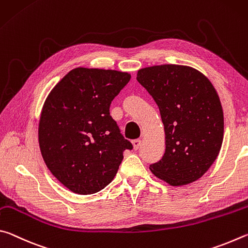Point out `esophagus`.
<instances>
[{
    "instance_id": "34e87169",
    "label": "esophagus",
    "mask_w": 248,
    "mask_h": 248,
    "mask_svg": "<svg viewBox=\"0 0 248 248\" xmlns=\"http://www.w3.org/2000/svg\"><path fill=\"white\" fill-rule=\"evenodd\" d=\"M132 144H133V146H134V149H135V150H138V149L140 148V146H141V140H133V141H132Z\"/></svg>"
}]
</instances>
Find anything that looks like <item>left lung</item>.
<instances>
[{"instance_id":"left-lung-1","label":"left lung","mask_w":248,"mask_h":248,"mask_svg":"<svg viewBox=\"0 0 248 248\" xmlns=\"http://www.w3.org/2000/svg\"><path fill=\"white\" fill-rule=\"evenodd\" d=\"M137 80L159 108L166 151L150 170L172 186L192 183L215 162L223 140V111L210 80L197 69L164 64L141 68Z\"/></svg>"}]
</instances>
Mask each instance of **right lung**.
<instances>
[{
  "label": "right lung",
  "mask_w": 248,
  "mask_h": 248,
  "mask_svg": "<svg viewBox=\"0 0 248 248\" xmlns=\"http://www.w3.org/2000/svg\"><path fill=\"white\" fill-rule=\"evenodd\" d=\"M131 75L77 67L55 85L43 104L39 146L47 169L73 193L90 195L114 179L131 141L121 134L110 106Z\"/></svg>",
  "instance_id": "obj_1"
}]
</instances>
